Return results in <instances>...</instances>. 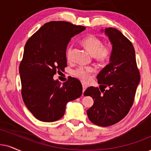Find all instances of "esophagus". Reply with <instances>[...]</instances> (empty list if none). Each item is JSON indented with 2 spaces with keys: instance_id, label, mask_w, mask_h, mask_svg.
I'll return each mask as SVG.
<instances>
[{
  "instance_id": "obj_1",
  "label": "esophagus",
  "mask_w": 151,
  "mask_h": 151,
  "mask_svg": "<svg viewBox=\"0 0 151 151\" xmlns=\"http://www.w3.org/2000/svg\"><path fill=\"white\" fill-rule=\"evenodd\" d=\"M82 88H83V93H84V91H86V89L87 88V86L85 84V83H82Z\"/></svg>"
}]
</instances>
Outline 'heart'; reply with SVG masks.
Instances as JSON below:
<instances>
[{
	"label": "heart",
	"mask_w": 151,
	"mask_h": 151,
	"mask_svg": "<svg viewBox=\"0 0 151 151\" xmlns=\"http://www.w3.org/2000/svg\"><path fill=\"white\" fill-rule=\"evenodd\" d=\"M81 44L91 54L95 61L104 63L109 60L111 56V49L107 45H102V41L100 37L91 35L81 40ZM72 56V47H68L66 50V58L70 60ZM95 72L93 67H80L74 71V75L82 81H87L91 76Z\"/></svg>",
	"instance_id": "1"
}]
</instances>
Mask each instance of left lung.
<instances>
[{"label": "left lung", "instance_id": "obj_1", "mask_svg": "<svg viewBox=\"0 0 151 151\" xmlns=\"http://www.w3.org/2000/svg\"><path fill=\"white\" fill-rule=\"evenodd\" d=\"M104 32L112 44L110 63L97 76L100 88L91 86L83 95L94 100L93 105L87 110L90 121L98 126L108 127L128 114L140 75L131 42L114 28H106Z\"/></svg>", "mask_w": 151, "mask_h": 151}]
</instances>
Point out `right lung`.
<instances>
[{
  "instance_id": "right-lung-1",
  "label": "right lung",
  "mask_w": 151,
  "mask_h": 151,
  "mask_svg": "<svg viewBox=\"0 0 151 151\" xmlns=\"http://www.w3.org/2000/svg\"><path fill=\"white\" fill-rule=\"evenodd\" d=\"M85 26L70 22L46 23L26 42L19 65L22 95L28 109L37 120L54 122L63 116L66 104L82 94L75 78L63 83L53 80L56 71L67 66L66 49L72 37Z\"/></svg>"
}]
</instances>
